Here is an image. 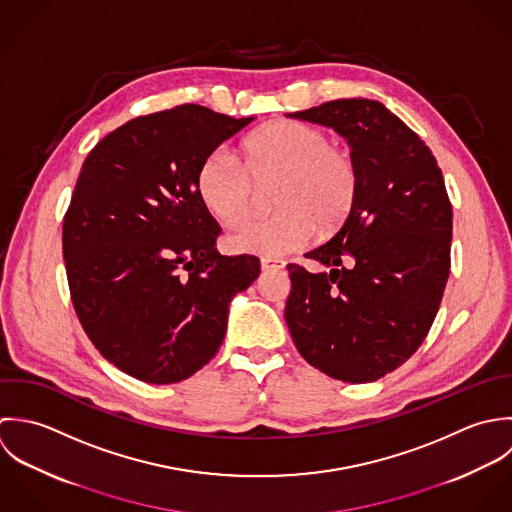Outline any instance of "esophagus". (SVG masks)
<instances>
[{"label": "esophagus", "instance_id": "obj_1", "mask_svg": "<svg viewBox=\"0 0 512 512\" xmlns=\"http://www.w3.org/2000/svg\"><path fill=\"white\" fill-rule=\"evenodd\" d=\"M283 267H285V261H281V259H269V257L261 259V269L263 271H277V269H283Z\"/></svg>", "mask_w": 512, "mask_h": 512}]
</instances>
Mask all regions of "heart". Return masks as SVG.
<instances>
[{
    "label": "heart",
    "instance_id": "heart-1",
    "mask_svg": "<svg viewBox=\"0 0 512 512\" xmlns=\"http://www.w3.org/2000/svg\"><path fill=\"white\" fill-rule=\"evenodd\" d=\"M243 164L227 150L211 152L198 172V192L213 215L237 225L255 211L257 188L275 182L265 219L235 229L227 243L237 253L279 257L318 233L336 231L358 196V168L350 152L307 122L277 120L247 138Z\"/></svg>",
    "mask_w": 512,
    "mask_h": 512
}]
</instances>
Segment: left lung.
Segmentation results:
<instances>
[{"label": "left lung", "mask_w": 512, "mask_h": 512, "mask_svg": "<svg viewBox=\"0 0 512 512\" xmlns=\"http://www.w3.org/2000/svg\"><path fill=\"white\" fill-rule=\"evenodd\" d=\"M289 116L348 140L358 196L338 233L307 253L330 271L287 267L285 318L310 366L350 384L376 382L421 346L441 305L453 233L443 174L378 101L340 99Z\"/></svg>", "instance_id": "obj_1"}]
</instances>
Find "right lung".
<instances>
[{
    "label": "right lung",
    "mask_w": 512,
    "mask_h": 512,
    "mask_svg": "<svg viewBox=\"0 0 512 512\" xmlns=\"http://www.w3.org/2000/svg\"><path fill=\"white\" fill-rule=\"evenodd\" d=\"M200 104L128 120L91 150L63 219L75 312L104 358L148 384L194 376L217 354L231 299L261 273L215 249L198 192L205 158L245 128Z\"/></svg>",
    "instance_id": "right-lung-1"
}]
</instances>
